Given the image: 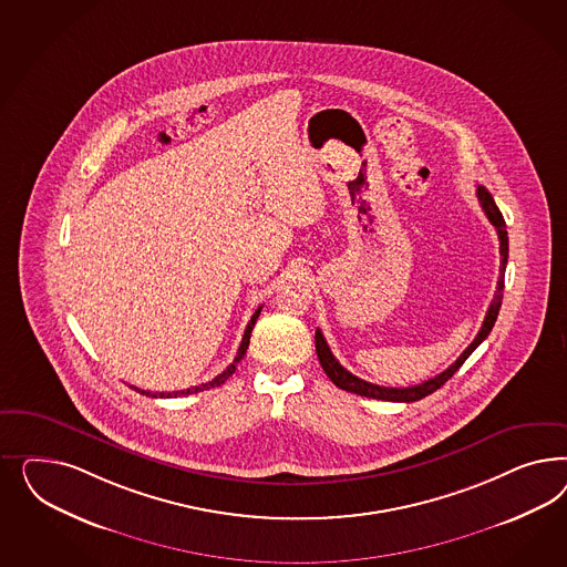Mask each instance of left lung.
I'll return each mask as SVG.
<instances>
[{"instance_id":"8db88e82","label":"left lung","mask_w":567,"mask_h":567,"mask_svg":"<svg viewBox=\"0 0 567 567\" xmlns=\"http://www.w3.org/2000/svg\"><path fill=\"white\" fill-rule=\"evenodd\" d=\"M476 195H478V202H481V206L482 209H484V214H486V218H488L491 224L497 228L498 245H501V247H498V251H501V268H498L497 291H495V297H493V301H491V306H488L486 318H484V322H482L481 332L476 334V339H474V341L470 343V347L465 349L464 353L455 360V363H451V365L446 368L445 372H441L439 377L429 378V380H424L422 384H415V386L393 389V386H378V384L365 382V380H361V378L353 377L351 372H347L343 365L337 361V358L332 355V351H330V347H328L327 339H324L322 330L318 328V330H316V353H318V360L322 363V368H324L327 377L330 378L339 389H343L347 393L370 396V399H382V401H399V403H412V401H420V399L429 396L430 393H434L436 389H441V386L445 384L446 380L453 377V374L462 368V363L472 355V351H474V349H476V347H478V344H481L482 341L491 334V330H493L495 322H497L501 301H503L505 266H507V256H509V239H507V230H505L503 214L498 212V207L497 204H495V199H493V195H491L488 190L484 189V187H481V185H478V189H476Z\"/></svg>"}]
</instances>
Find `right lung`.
Listing matches in <instances>:
<instances>
[{
  "label": "right lung",
  "instance_id": "1",
  "mask_svg": "<svg viewBox=\"0 0 567 567\" xmlns=\"http://www.w3.org/2000/svg\"><path fill=\"white\" fill-rule=\"evenodd\" d=\"M259 311H261V306L256 309V313L251 316V320H249V324L245 328V334H243V341H240L239 351H237V358L233 360L230 365H226V370H224L223 374H218L216 378H212L209 382H202L199 386H190V389H185V391H172V393H152V391H141L137 386H133L135 391H138L141 395L147 396H164V399H171V396H183V395H193V393H199V391H207V389H214V386H220L224 384L228 378L233 377V372L237 370V363L243 360V355L247 353V347H249V339H251V330L256 327V320L259 318Z\"/></svg>",
  "mask_w": 567,
  "mask_h": 567
}]
</instances>
